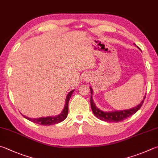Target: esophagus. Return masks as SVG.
Wrapping results in <instances>:
<instances>
[{
  "label": "esophagus",
  "mask_w": 158,
  "mask_h": 158,
  "mask_svg": "<svg viewBox=\"0 0 158 158\" xmlns=\"http://www.w3.org/2000/svg\"><path fill=\"white\" fill-rule=\"evenodd\" d=\"M87 79V77H86V79Z\"/></svg>",
  "instance_id": "34e87169"
}]
</instances>
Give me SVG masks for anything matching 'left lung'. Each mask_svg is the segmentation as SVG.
<instances>
[{
	"instance_id": "8db88e82",
	"label": "left lung",
	"mask_w": 158,
	"mask_h": 158,
	"mask_svg": "<svg viewBox=\"0 0 158 158\" xmlns=\"http://www.w3.org/2000/svg\"><path fill=\"white\" fill-rule=\"evenodd\" d=\"M135 45H136L134 44ZM138 48V47H137ZM90 88V105L91 108L93 110V113L97 118L103 120V121L108 122H119L123 121L125 119H127V117L133 115L136 112L141 108V106L144 103V99H145V97H144V99L142 100L141 103L139 105H137V106L133 107V108L128 109V110H117V111H109V112H105L102 110H100L99 108L96 106V105L94 104L93 99V90L91 87Z\"/></svg>"
}]
</instances>
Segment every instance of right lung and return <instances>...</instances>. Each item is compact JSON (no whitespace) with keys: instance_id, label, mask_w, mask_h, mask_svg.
Instances as JSON below:
<instances>
[{"instance_id":"1","label":"right lung","mask_w":158,"mask_h":158,"mask_svg":"<svg viewBox=\"0 0 158 158\" xmlns=\"http://www.w3.org/2000/svg\"><path fill=\"white\" fill-rule=\"evenodd\" d=\"M74 90H73L72 91L69 92V93L67 94L66 98H65V106L63 109V110L61 113H60L59 115L56 116H49L46 117H39V118H30V117H26L23 114L25 118L29 120L30 122H32L35 124H38L40 125H44V126H50L52 124H58L64 121L67 117L68 113V102H69V100L71 97V95L73 94V92Z\"/></svg>"}]
</instances>
